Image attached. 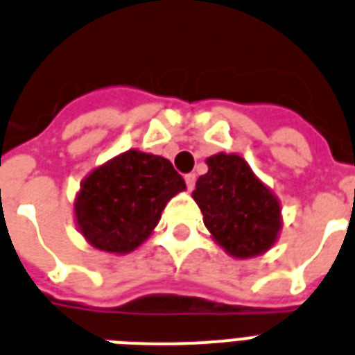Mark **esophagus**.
<instances>
[{"instance_id":"obj_1","label":"esophagus","mask_w":355,"mask_h":355,"mask_svg":"<svg viewBox=\"0 0 355 355\" xmlns=\"http://www.w3.org/2000/svg\"><path fill=\"white\" fill-rule=\"evenodd\" d=\"M195 180H197V177L193 175V173H189V175H186V186L189 191H193V187H195Z\"/></svg>"}]
</instances>
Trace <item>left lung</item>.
<instances>
[{
    "mask_svg": "<svg viewBox=\"0 0 355 355\" xmlns=\"http://www.w3.org/2000/svg\"><path fill=\"white\" fill-rule=\"evenodd\" d=\"M206 164L207 173L198 177L191 197L213 241L233 259L270 252L282 227L277 195L237 153H217Z\"/></svg>",
    "mask_w": 355,
    "mask_h": 355,
    "instance_id": "8db88e82",
    "label": "left lung"
}]
</instances>
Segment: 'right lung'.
I'll list each match as a JSON object with an SVG mask.
<instances>
[{
  "instance_id": "1",
  "label": "right lung",
  "mask_w": 355,
  "mask_h": 355,
  "mask_svg": "<svg viewBox=\"0 0 355 355\" xmlns=\"http://www.w3.org/2000/svg\"><path fill=\"white\" fill-rule=\"evenodd\" d=\"M184 189V178L168 158L129 149L83 178L74 198V223L93 248L125 255L148 241L164 207Z\"/></svg>"
}]
</instances>
